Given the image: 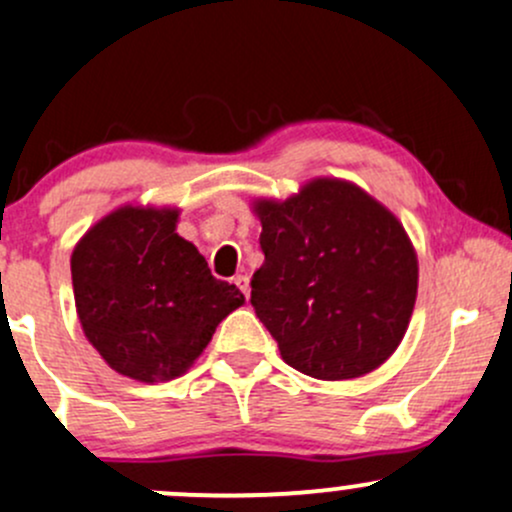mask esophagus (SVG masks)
Wrapping results in <instances>:
<instances>
[{
	"instance_id": "esophagus-1",
	"label": "esophagus",
	"mask_w": 512,
	"mask_h": 512,
	"mask_svg": "<svg viewBox=\"0 0 512 512\" xmlns=\"http://www.w3.org/2000/svg\"><path fill=\"white\" fill-rule=\"evenodd\" d=\"M233 282H235V287H238L240 292L245 294V299H250V279H247L245 274H238V277H235Z\"/></svg>"
}]
</instances>
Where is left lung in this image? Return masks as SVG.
Segmentation results:
<instances>
[{
	"label": "left lung",
	"mask_w": 512,
	"mask_h": 512,
	"mask_svg": "<svg viewBox=\"0 0 512 512\" xmlns=\"http://www.w3.org/2000/svg\"><path fill=\"white\" fill-rule=\"evenodd\" d=\"M265 262L255 314L284 363L319 380L380 368L417 299V255L400 220L351 181L314 179L287 201H255Z\"/></svg>",
	"instance_id": "1"
}]
</instances>
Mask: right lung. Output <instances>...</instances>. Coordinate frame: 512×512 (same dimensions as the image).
<instances>
[{
	"label": "right lung",
	"mask_w": 512,
	"mask_h": 512,
	"mask_svg": "<svg viewBox=\"0 0 512 512\" xmlns=\"http://www.w3.org/2000/svg\"><path fill=\"white\" fill-rule=\"evenodd\" d=\"M176 223V208L122 206L98 220L71 257L85 338L112 370L149 385L184 375L215 326L245 304Z\"/></svg>",
	"instance_id": "add662e5"
}]
</instances>
